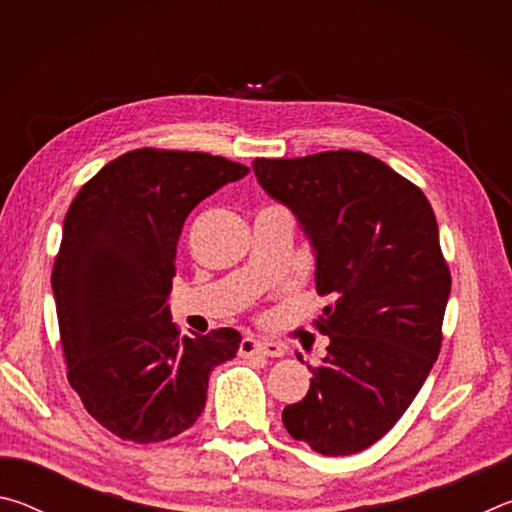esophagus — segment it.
<instances>
[{
  "instance_id": "34e87169",
  "label": "esophagus",
  "mask_w": 512,
  "mask_h": 512,
  "mask_svg": "<svg viewBox=\"0 0 512 512\" xmlns=\"http://www.w3.org/2000/svg\"><path fill=\"white\" fill-rule=\"evenodd\" d=\"M241 357H253V354H264V357H282V345L273 341H257V339H244L239 345Z\"/></svg>"
}]
</instances>
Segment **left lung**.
<instances>
[{
	"instance_id": "left-lung-1",
	"label": "left lung",
	"mask_w": 512,
	"mask_h": 512,
	"mask_svg": "<svg viewBox=\"0 0 512 512\" xmlns=\"http://www.w3.org/2000/svg\"><path fill=\"white\" fill-rule=\"evenodd\" d=\"M253 169L298 216L316 289L334 298L314 320L327 357L307 366L309 391L282 422L323 456L363 452L409 409L443 345L452 275L436 214L418 185L363 151L257 158Z\"/></svg>"
}]
</instances>
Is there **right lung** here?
<instances>
[{
	"instance_id": "add662e5",
	"label": "right lung",
	"mask_w": 512,
	"mask_h": 512,
	"mask_svg": "<svg viewBox=\"0 0 512 512\" xmlns=\"http://www.w3.org/2000/svg\"><path fill=\"white\" fill-rule=\"evenodd\" d=\"M248 171L146 146L108 162L69 205L51 271L67 379L121 440L162 443L192 427L210 372L239 350L232 327L180 336L167 300L187 214Z\"/></svg>"
}]
</instances>
